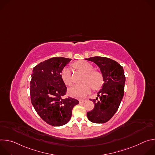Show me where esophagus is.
I'll return each instance as SVG.
<instances>
[{
	"mask_svg": "<svg viewBox=\"0 0 155 155\" xmlns=\"http://www.w3.org/2000/svg\"><path fill=\"white\" fill-rule=\"evenodd\" d=\"M84 102H85V100H80V101H79L80 104H83V103H84Z\"/></svg>",
	"mask_w": 155,
	"mask_h": 155,
	"instance_id": "esophagus-1",
	"label": "esophagus"
}]
</instances>
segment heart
Returning <instances> with one entry per match:
<instances>
[{
	"label": "heart",
	"instance_id": "1",
	"mask_svg": "<svg viewBox=\"0 0 155 155\" xmlns=\"http://www.w3.org/2000/svg\"><path fill=\"white\" fill-rule=\"evenodd\" d=\"M75 68L86 73L82 84H75L69 88V94L77 99H83L88 94H90L92 86L94 89L99 87L102 83V79L101 74L95 71H92L93 66L86 61H81L75 64ZM61 78L64 83L68 86H71L73 83L72 72L70 68H65L61 72Z\"/></svg>",
	"mask_w": 155,
	"mask_h": 155
}]
</instances>
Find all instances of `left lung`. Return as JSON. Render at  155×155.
Returning a JSON list of instances; mask_svg holds the SVG:
<instances>
[{
    "mask_svg": "<svg viewBox=\"0 0 155 155\" xmlns=\"http://www.w3.org/2000/svg\"><path fill=\"white\" fill-rule=\"evenodd\" d=\"M99 68L104 84L96 99H91L94 108L87 113L88 120L94 123H104L112 118L118 110L124 96L126 77L122 66L117 61L105 57L85 58Z\"/></svg>",
    "mask_w": 155,
    "mask_h": 155,
    "instance_id": "8db88e82",
    "label": "left lung"
}]
</instances>
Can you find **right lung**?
<instances>
[{
    "label": "right lung",
    "instance_id": "1",
    "mask_svg": "<svg viewBox=\"0 0 155 155\" xmlns=\"http://www.w3.org/2000/svg\"><path fill=\"white\" fill-rule=\"evenodd\" d=\"M71 59L54 57L33 68L30 83L31 103L41 118L50 125L60 126L68 123L78 100L62 99L67 87L61 73Z\"/></svg>",
    "mask_w": 155,
    "mask_h": 155
}]
</instances>
